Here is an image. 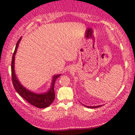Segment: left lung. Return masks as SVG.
I'll return each instance as SVG.
<instances>
[{
    "label": "left lung",
    "mask_w": 135,
    "mask_h": 135,
    "mask_svg": "<svg viewBox=\"0 0 135 135\" xmlns=\"http://www.w3.org/2000/svg\"><path fill=\"white\" fill-rule=\"evenodd\" d=\"M84 106H85L86 107H88V108H91V109H94V108H98V107H99L100 106H102V105H96V106H88V105H85L84 104H83Z\"/></svg>",
    "instance_id": "8db88e82"
}]
</instances>
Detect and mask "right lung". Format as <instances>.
<instances>
[{
    "label": "right lung",
    "instance_id": "add662e5",
    "mask_svg": "<svg viewBox=\"0 0 135 135\" xmlns=\"http://www.w3.org/2000/svg\"><path fill=\"white\" fill-rule=\"evenodd\" d=\"M21 37L19 39L16 44L15 49L14 51L13 57H12V82L14 86V88L16 91L18 93L19 95L27 100L29 103L31 104L34 106L38 107V108H46L49 106L54 100L55 95L54 92V84L55 80L60 76V74L54 75L52 77V80L51 82V86L49 90L45 93H36L26 89L20 83V81L16 76L15 71V57L17 53V49L18 47L20 42L21 40Z\"/></svg>",
    "mask_w": 135,
    "mask_h": 135
}]
</instances>
